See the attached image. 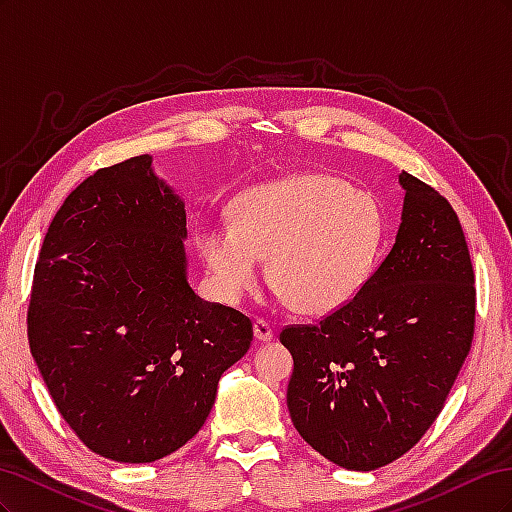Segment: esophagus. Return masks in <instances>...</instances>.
I'll use <instances>...</instances> for the list:
<instances>
[{"instance_id":"34e87169","label":"esophagus","mask_w":512,"mask_h":512,"mask_svg":"<svg viewBox=\"0 0 512 512\" xmlns=\"http://www.w3.org/2000/svg\"><path fill=\"white\" fill-rule=\"evenodd\" d=\"M254 337L258 339V342L267 344L273 339V327L267 322V320H256L254 322Z\"/></svg>"}]
</instances>
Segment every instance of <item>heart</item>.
<instances>
[{
    "label": "heart",
    "instance_id": "obj_1",
    "mask_svg": "<svg viewBox=\"0 0 512 512\" xmlns=\"http://www.w3.org/2000/svg\"><path fill=\"white\" fill-rule=\"evenodd\" d=\"M378 200L324 173L254 185L230 203V224L200 222L198 254L228 303L252 290L260 258L269 282L305 316H331L359 299L382 247Z\"/></svg>",
    "mask_w": 512,
    "mask_h": 512
}]
</instances>
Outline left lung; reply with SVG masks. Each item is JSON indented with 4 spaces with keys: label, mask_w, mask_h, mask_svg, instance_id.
Instances as JSON below:
<instances>
[{
    "label": "left lung",
    "mask_w": 512,
    "mask_h": 512,
    "mask_svg": "<svg viewBox=\"0 0 512 512\" xmlns=\"http://www.w3.org/2000/svg\"><path fill=\"white\" fill-rule=\"evenodd\" d=\"M393 250L359 299L280 342L294 369L286 404L299 436L335 466L369 472L423 438L474 335V271L457 213L406 170Z\"/></svg>",
    "instance_id": "8db88e82"
}]
</instances>
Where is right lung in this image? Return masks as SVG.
<instances>
[{
  "label": "right lung",
  "instance_id": "add662e5",
  "mask_svg": "<svg viewBox=\"0 0 512 512\" xmlns=\"http://www.w3.org/2000/svg\"><path fill=\"white\" fill-rule=\"evenodd\" d=\"M185 239L183 198L147 153L85 179L44 237L29 348L64 421L111 461L192 440L250 350V318L192 290Z\"/></svg>",
  "mask_w": 512,
  "mask_h": 512
}]
</instances>
